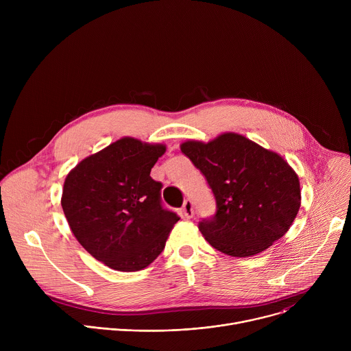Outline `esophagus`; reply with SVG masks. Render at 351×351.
Here are the masks:
<instances>
[{
    "label": "esophagus",
    "mask_w": 351,
    "mask_h": 351,
    "mask_svg": "<svg viewBox=\"0 0 351 351\" xmlns=\"http://www.w3.org/2000/svg\"><path fill=\"white\" fill-rule=\"evenodd\" d=\"M182 214L184 218H193L194 215V210H193V203L190 202V199H186V202L183 203V207H182Z\"/></svg>",
    "instance_id": "esophagus-1"
}]
</instances>
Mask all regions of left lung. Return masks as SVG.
<instances>
[{
  "mask_svg": "<svg viewBox=\"0 0 351 351\" xmlns=\"http://www.w3.org/2000/svg\"><path fill=\"white\" fill-rule=\"evenodd\" d=\"M182 153L202 172L217 202L213 218L198 229L218 252L256 256L290 229L300 204V180L276 153L237 133L208 143L187 140Z\"/></svg>",
  "mask_w": 351,
  "mask_h": 351,
  "instance_id": "left-lung-1",
  "label": "left lung"
}]
</instances>
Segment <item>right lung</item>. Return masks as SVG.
<instances>
[{
	"mask_svg": "<svg viewBox=\"0 0 351 351\" xmlns=\"http://www.w3.org/2000/svg\"><path fill=\"white\" fill-rule=\"evenodd\" d=\"M165 149L122 137L80 161L65 179L61 204L72 233L115 271L148 267L180 219L162 207V183L149 176Z\"/></svg>",
	"mask_w": 351,
	"mask_h": 351,
	"instance_id": "add662e5",
	"label": "right lung"
}]
</instances>
